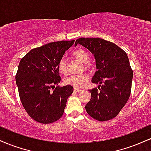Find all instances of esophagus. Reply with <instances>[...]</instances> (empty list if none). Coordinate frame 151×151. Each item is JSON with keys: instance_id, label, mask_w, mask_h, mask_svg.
I'll use <instances>...</instances> for the list:
<instances>
[{"instance_id": "34e87169", "label": "esophagus", "mask_w": 151, "mask_h": 151, "mask_svg": "<svg viewBox=\"0 0 151 151\" xmlns=\"http://www.w3.org/2000/svg\"><path fill=\"white\" fill-rule=\"evenodd\" d=\"M74 91H76V92H79V91H82V89H79V88H77V87H76V88H74Z\"/></svg>"}]
</instances>
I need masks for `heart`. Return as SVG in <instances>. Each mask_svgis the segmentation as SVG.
I'll return each mask as SVG.
<instances>
[{"mask_svg":"<svg viewBox=\"0 0 151 151\" xmlns=\"http://www.w3.org/2000/svg\"><path fill=\"white\" fill-rule=\"evenodd\" d=\"M74 55L79 61L83 63H87L90 60V56L89 53L84 50H78L75 51ZM58 68L60 72L62 74H65L67 72V65L65 58H62L60 60L58 65ZM89 79V75L87 73L81 74H74L69 76L65 79V83L66 84L76 86V87H80L84 84L85 81H88Z\"/></svg>","mask_w":151,"mask_h":151,"instance_id":"1","label":"heart"}]
</instances>
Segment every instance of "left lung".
<instances>
[{
    "label": "left lung",
    "instance_id": "obj_1",
    "mask_svg": "<svg viewBox=\"0 0 151 151\" xmlns=\"http://www.w3.org/2000/svg\"><path fill=\"white\" fill-rule=\"evenodd\" d=\"M77 44L84 46L94 55L97 70L93 83L99 84L90 89L91 98L85 109L96 120L105 121L119 114L131 94L133 70L127 54L114 43L101 38H79Z\"/></svg>",
    "mask_w": 151,
    "mask_h": 151
}]
</instances>
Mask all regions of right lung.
<instances>
[{
	"label": "right lung",
	"mask_w": 151,
	"mask_h": 151,
	"mask_svg": "<svg viewBox=\"0 0 151 151\" xmlns=\"http://www.w3.org/2000/svg\"><path fill=\"white\" fill-rule=\"evenodd\" d=\"M74 40L50 42L34 48L20 60L15 81L24 109L35 121L50 124L63 115L73 86L58 85L61 80L58 65ZM55 89L51 91V88Z\"/></svg>",
	"instance_id": "add662e5"
}]
</instances>
